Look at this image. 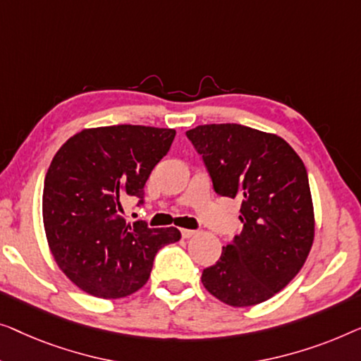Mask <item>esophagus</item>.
I'll use <instances>...</instances> for the list:
<instances>
[{"label": "esophagus", "mask_w": 361, "mask_h": 361, "mask_svg": "<svg viewBox=\"0 0 361 361\" xmlns=\"http://www.w3.org/2000/svg\"><path fill=\"white\" fill-rule=\"evenodd\" d=\"M197 233V231H191V229H181V235L183 238H190V237H195Z\"/></svg>", "instance_id": "1"}]
</instances>
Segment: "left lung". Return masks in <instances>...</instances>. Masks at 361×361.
Instances as JSON below:
<instances>
[{
	"label": "left lung",
	"mask_w": 361,
	"mask_h": 361,
	"mask_svg": "<svg viewBox=\"0 0 361 361\" xmlns=\"http://www.w3.org/2000/svg\"><path fill=\"white\" fill-rule=\"evenodd\" d=\"M221 196L242 200L243 229L222 247L201 281L233 307L260 304L298 275L314 240L307 171L291 145L240 124H206L186 132Z\"/></svg>",
	"instance_id": "1"
}]
</instances>
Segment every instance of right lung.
Listing matches in <instances>:
<instances>
[{
    "instance_id": "1",
    "label": "right lung",
    "mask_w": 361,
    "mask_h": 361,
    "mask_svg": "<svg viewBox=\"0 0 361 361\" xmlns=\"http://www.w3.org/2000/svg\"><path fill=\"white\" fill-rule=\"evenodd\" d=\"M176 132L147 126L85 129L60 147L44 181L42 217L50 252L65 275L96 298H124L150 276L154 258L181 233L126 224L121 201L137 197Z\"/></svg>"
}]
</instances>
